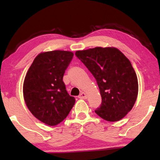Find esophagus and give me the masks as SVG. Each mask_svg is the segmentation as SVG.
<instances>
[{
    "mask_svg": "<svg viewBox=\"0 0 160 160\" xmlns=\"http://www.w3.org/2000/svg\"><path fill=\"white\" fill-rule=\"evenodd\" d=\"M78 98H81V99H87V95H86V93L84 92H82L78 96Z\"/></svg>",
    "mask_w": 160,
    "mask_h": 160,
    "instance_id": "obj_1",
    "label": "esophagus"
}]
</instances>
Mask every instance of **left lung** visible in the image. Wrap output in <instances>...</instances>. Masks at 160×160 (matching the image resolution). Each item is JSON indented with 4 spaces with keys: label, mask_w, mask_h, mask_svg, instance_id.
<instances>
[{
    "label": "left lung",
    "mask_w": 160,
    "mask_h": 160,
    "mask_svg": "<svg viewBox=\"0 0 160 160\" xmlns=\"http://www.w3.org/2000/svg\"><path fill=\"white\" fill-rule=\"evenodd\" d=\"M96 79L102 102L95 112L106 121L117 122L136 101L138 83L131 62L116 48L95 47L76 52Z\"/></svg>",
    "instance_id": "obj_1"
}]
</instances>
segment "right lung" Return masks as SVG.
Here are the masks:
<instances>
[{
	"label": "right lung",
	"instance_id": "obj_1",
	"mask_svg": "<svg viewBox=\"0 0 160 160\" xmlns=\"http://www.w3.org/2000/svg\"><path fill=\"white\" fill-rule=\"evenodd\" d=\"M73 58V52L60 50L41 53L25 76V103L35 117L48 125L62 122L75 104V98L68 93L62 80Z\"/></svg>",
	"mask_w": 160,
	"mask_h": 160
}]
</instances>
